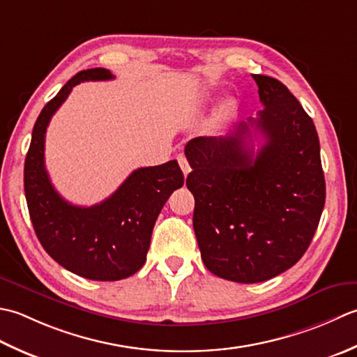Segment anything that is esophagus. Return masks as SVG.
<instances>
[{
	"label": "esophagus",
	"mask_w": 357,
	"mask_h": 357,
	"mask_svg": "<svg viewBox=\"0 0 357 357\" xmlns=\"http://www.w3.org/2000/svg\"><path fill=\"white\" fill-rule=\"evenodd\" d=\"M177 160H178V165H180V168H181V171H183V174L185 176H188L189 172H191V166H189V163H188V160H186V157L185 155H178L177 157Z\"/></svg>",
	"instance_id": "obj_1"
}]
</instances>
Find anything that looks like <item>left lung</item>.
Wrapping results in <instances>:
<instances>
[{"label": "left lung", "instance_id": "1", "mask_svg": "<svg viewBox=\"0 0 357 357\" xmlns=\"http://www.w3.org/2000/svg\"><path fill=\"white\" fill-rule=\"evenodd\" d=\"M252 78L265 106L257 119L227 135L192 138L185 146L203 264L238 283L265 282L297 264L325 205L314 123L279 79ZM252 130L264 137L257 155Z\"/></svg>", "mask_w": 357, "mask_h": 357}]
</instances>
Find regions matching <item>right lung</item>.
Returning a JSON list of instances; mask_svg holds the SVG:
<instances>
[{
  "mask_svg": "<svg viewBox=\"0 0 357 357\" xmlns=\"http://www.w3.org/2000/svg\"><path fill=\"white\" fill-rule=\"evenodd\" d=\"M112 78L103 68L72 77L40 112L24 162L27 208L43 248L68 271L101 282L126 279L144 265L160 211L185 181L177 160H171L135 169L111 197L93 206L72 205L55 191L45 166L50 119L74 86Z\"/></svg>",
  "mask_w": 357,
  "mask_h": 357,
  "instance_id": "add662e5",
  "label": "right lung"
}]
</instances>
